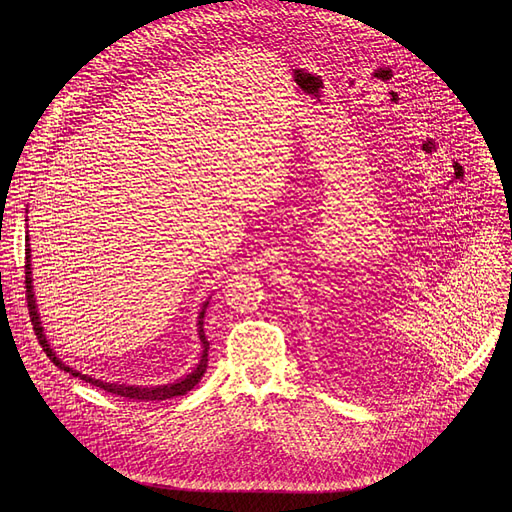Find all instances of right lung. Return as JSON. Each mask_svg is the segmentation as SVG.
<instances>
[{"label": "right lung", "instance_id": "obj_1", "mask_svg": "<svg viewBox=\"0 0 512 512\" xmlns=\"http://www.w3.org/2000/svg\"><path fill=\"white\" fill-rule=\"evenodd\" d=\"M28 221V218H26ZM26 241H30V237L26 235ZM32 249H30V243L26 245V296H28V308H30V318H32V324H34V332L38 336V342L42 344V350L46 352V356L56 364L58 369L70 373L72 377H79L83 379L85 383H91L111 395H119V397H125V399H133V401H166V399H172V397H180V395H186L188 391H192L198 381L204 377L206 373V367H208V348H210V342L206 340L204 336V312H206V306H208V300L202 304L200 312H198V338H200V344H202V352H200V360L194 367V371L190 375H186L184 379H178L174 383H168V385H156V387H143V385H121V383H107V381H101V379H95V377H89V375H83L81 371H75L70 369L68 364H64L56 352L50 348L48 344V338L44 334V326H42V320H40V314H38V306H36V298H34V285H32V261H30V255Z\"/></svg>", "mask_w": 512, "mask_h": 512}]
</instances>
